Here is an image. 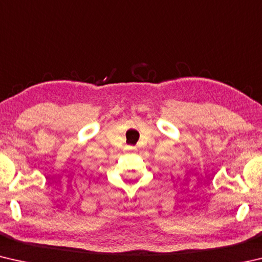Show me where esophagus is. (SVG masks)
Listing matches in <instances>:
<instances>
[{
  "instance_id": "1",
  "label": "esophagus",
  "mask_w": 262,
  "mask_h": 262,
  "mask_svg": "<svg viewBox=\"0 0 262 262\" xmlns=\"http://www.w3.org/2000/svg\"><path fill=\"white\" fill-rule=\"evenodd\" d=\"M130 149H134V148H130Z\"/></svg>"
}]
</instances>
